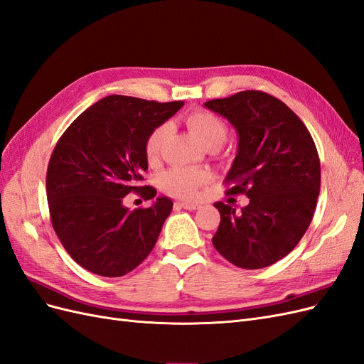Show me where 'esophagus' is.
<instances>
[{"instance_id":"obj_1","label":"esophagus","mask_w":364,"mask_h":364,"mask_svg":"<svg viewBox=\"0 0 364 364\" xmlns=\"http://www.w3.org/2000/svg\"><path fill=\"white\" fill-rule=\"evenodd\" d=\"M176 205L183 208V209H188V211H194V209H199L200 208L199 203H193V202H178Z\"/></svg>"}]
</instances>
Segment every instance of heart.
Wrapping results in <instances>:
<instances>
[{
	"label": "heart",
	"instance_id": "heart-1",
	"mask_svg": "<svg viewBox=\"0 0 364 364\" xmlns=\"http://www.w3.org/2000/svg\"><path fill=\"white\" fill-rule=\"evenodd\" d=\"M185 124L193 132L194 136L199 139L200 144L208 150H218L223 146L228 138V126L222 118L205 109H196L186 114ZM170 129L167 124H161L153 129L144 144L146 158L150 164L158 162L167 141ZM208 173L196 168H171L162 174L161 188L173 197L181 199H193L197 196L200 186L208 182Z\"/></svg>",
	"mask_w": 364,
	"mask_h": 364
}]
</instances>
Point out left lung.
<instances>
[{"label":"left lung","instance_id":"1","mask_svg":"<svg viewBox=\"0 0 364 364\" xmlns=\"http://www.w3.org/2000/svg\"><path fill=\"white\" fill-rule=\"evenodd\" d=\"M205 106L225 117L238 135L226 194L249 197L241 213L214 203L220 226L213 245L237 267H267L296 247L313 220L321 191L316 144L301 118L262 91H241Z\"/></svg>","mask_w":364,"mask_h":364}]
</instances>
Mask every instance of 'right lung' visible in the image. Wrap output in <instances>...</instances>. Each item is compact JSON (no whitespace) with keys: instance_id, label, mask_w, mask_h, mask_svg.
<instances>
[{"instance_id":"add662e5","label":"right lung","mask_w":364,"mask_h":364,"mask_svg":"<svg viewBox=\"0 0 364 364\" xmlns=\"http://www.w3.org/2000/svg\"><path fill=\"white\" fill-rule=\"evenodd\" d=\"M183 102L158 103L127 95L102 98L77 117L54 147L47 170L51 225L70 257L95 274L123 277L155 247L171 213L168 197L130 211L129 193L150 200L144 151L150 132Z\"/></svg>"}]
</instances>
